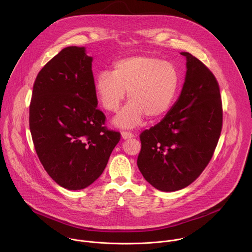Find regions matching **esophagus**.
Here are the masks:
<instances>
[{
	"instance_id": "34e87169",
	"label": "esophagus",
	"mask_w": 252,
	"mask_h": 252,
	"mask_svg": "<svg viewBox=\"0 0 252 252\" xmlns=\"http://www.w3.org/2000/svg\"><path fill=\"white\" fill-rule=\"evenodd\" d=\"M134 135L131 133V132H128V131H123L122 132V137L123 139H128V138H131L133 137Z\"/></svg>"
}]
</instances>
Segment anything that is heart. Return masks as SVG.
Masks as SVG:
<instances>
[{
	"label": "heart",
	"mask_w": 252,
	"mask_h": 252,
	"mask_svg": "<svg viewBox=\"0 0 252 252\" xmlns=\"http://www.w3.org/2000/svg\"><path fill=\"white\" fill-rule=\"evenodd\" d=\"M181 86L176 66L152 56H132L114 63L113 71L101 70L94 79V92L104 110L116 113L125 100H130L114 119V125L133 128L148 117L158 120L172 106Z\"/></svg>",
	"instance_id": "b5f03b06"
}]
</instances>
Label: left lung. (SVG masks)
<instances>
[{"label":"left lung","instance_id":"1","mask_svg":"<svg viewBox=\"0 0 252 252\" xmlns=\"http://www.w3.org/2000/svg\"><path fill=\"white\" fill-rule=\"evenodd\" d=\"M187 73L183 90L165 117L140 134L137 166L146 181L161 191L193 183L211 159L221 132L220 87L211 71L183 52Z\"/></svg>","mask_w":252,"mask_h":252}]
</instances>
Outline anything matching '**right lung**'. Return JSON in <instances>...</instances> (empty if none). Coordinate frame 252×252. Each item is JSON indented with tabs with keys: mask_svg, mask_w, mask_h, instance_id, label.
<instances>
[{
	"mask_svg": "<svg viewBox=\"0 0 252 252\" xmlns=\"http://www.w3.org/2000/svg\"><path fill=\"white\" fill-rule=\"evenodd\" d=\"M92 63L85 47L63 49L38 74L30 104V129L40 161L68 190L96 181L121 139L120 132L103 126Z\"/></svg>",
	"mask_w": 252,
	"mask_h": 252,
	"instance_id": "1",
	"label": "right lung"
}]
</instances>
